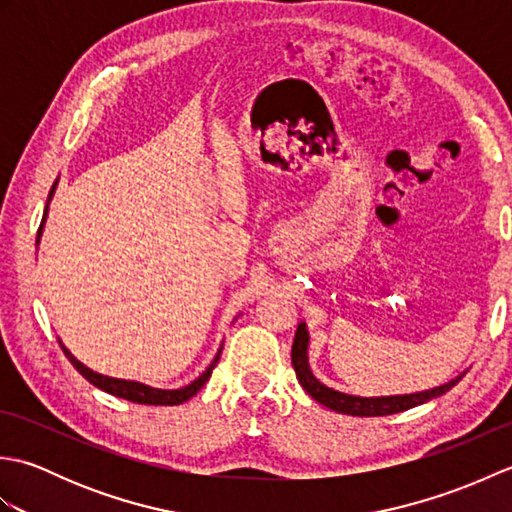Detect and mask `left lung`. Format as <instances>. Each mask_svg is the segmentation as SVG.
I'll use <instances>...</instances> for the list:
<instances>
[{
	"label": "left lung",
	"instance_id": "obj_1",
	"mask_svg": "<svg viewBox=\"0 0 512 512\" xmlns=\"http://www.w3.org/2000/svg\"><path fill=\"white\" fill-rule=\"evenodd\" d=\"M308 343H310V336H308L306 323H299L297 334H295V343H292V367H295V374L299 378L301 387L306 389V394H310L314 400L321 402V405L339 411V413H347V416H389V413L407 411L411 407L422 405V402L447 394V391L458 385L464 376V374H460L458 378L449 380V383L427 389V391H418V394L380 396V398L350 396V394H343V391H336L328 385L319 383L317 376L310 372Z\"/></svg>",
	"mask_w": 512,
	"mask_h": 512
}]
</instances>
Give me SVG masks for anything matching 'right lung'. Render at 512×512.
I'll return each mask as SVG.
<instances>
[{
	"label": "right lung",
	"mask_w": 512,
	"mask_h": 512,
	"mask_svg": "<svg viewBox=\"0 0 512 512\" xmlns=\"http://www.w3.org/2000/svg\"><path fill=\"white\" fill-rule=\"evenodd\" d=\"M54 189H57V182L52 184V189L48 193L46 209H43V220H41V226H39V231H37V244H39V237H41V231H43V222H46V217H48V204L52 200ZM59 345H61L63 354L68 356V361L76 367V372H79L85 380H90L94 387H99V389L107 391V394H112V396L138 402V405H182L184 400H189V398H193L195 394H198L206 380L211 378L213 367L217 365V361H220V352H222V350L217 352V356L213 358V363L206 367V372H202L198 378L193 380V383L184 385L180 389H158V387H149L145 383H136V380H123V378H112V376H103L99 372H92L90 367H85L81 361H76V358L72 356V352L61 341H59Z\"/></svg>",
	"instance_id": "obj_1"
}]
</instances>
